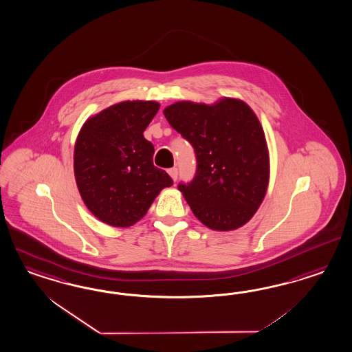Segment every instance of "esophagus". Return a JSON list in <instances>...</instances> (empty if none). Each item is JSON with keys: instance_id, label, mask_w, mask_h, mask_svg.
Wrapping results in <instances>:
<instances>
[{"instance_id": "1", "label": "esophagus", "mask_w": 352, "mask_h": 352, "mask_svg": "<svg viewBox=\"0 0 352 352\" xmlns=\"http://www.w3.org/2000/svg\"><path fill=\"white\" fill-rule=\"evenodd\" d=\"M167 172H168V175L171 176L172 180H177V173H179V172H177V168H176V167H173V168H170V170H168V171Z\"/></svg>"}]
</instances>
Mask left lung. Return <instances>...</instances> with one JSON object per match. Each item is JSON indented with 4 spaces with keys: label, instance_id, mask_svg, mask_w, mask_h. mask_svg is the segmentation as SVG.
Returning a JSON list of instances; mask_svg holds the SVG:
<instances>
[{
    "label": "left lung",
    "instance_id": "obj_1",
    "mask_svg": "<svg viewBox=\"0 0 352 352\" xmlns=\"http://www.w3.org/2000/svg\"><path fill=\"white\" fill-rule=\"evenodd\" d=\"M163 114L195 149V177L179 185L194 216L211 230L245 225L270 180L269 148L256 113L241 99L221 98L213 104L176 101Z\"/></svg>",
    "mask_w": 352,
    "mask_h": 352
}]
</instances>
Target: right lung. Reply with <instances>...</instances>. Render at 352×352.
Segmentation results:
<instances>
[{
  "label": "right lung",
  "instance_id": "add662e5",
  "mask_svg": "<svg viewBox=\"0 0 352 352\" xmlns=\"http://www.w3.org/2000/svg\"><path fill=\"white\" fill-rule=\"evenodd\" d=\"M160 107L153 100L121 101L80 127L73 153L76 184L89 211L107 225H135L173 184L153 164L154 146L144 138Z\"/></svg>",
  "mask_w": 352,
  "mask_h": 352
}]
</instances>
